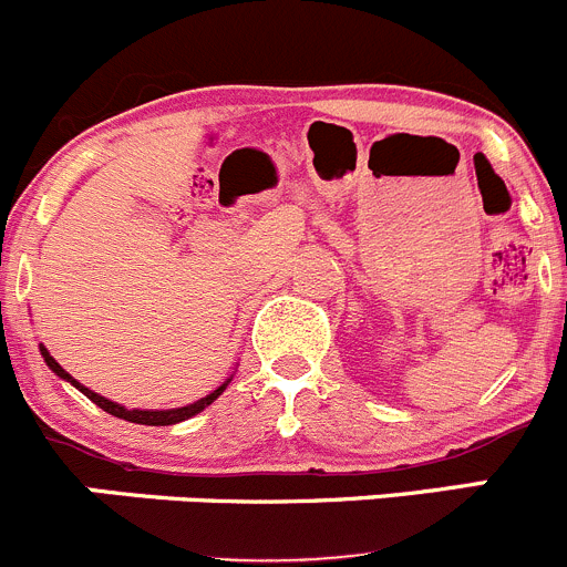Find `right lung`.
<instances>
[{
    "instance_id": "1",
    "label": "right lung",
    "mask_w": 567,
    "mask_h": 567,
    "mask_svg": "<svg viewBox=\"0 0 567 567\" xmlns=\"http://www.w3.org/2000/svg\"><path fill=\"white\" fill-rule=\"evenodd\" d=\"M41 355H43V361H47V367L52 369L54 374H58V378H63L65 383H71L74 385V389H80L82 394L87 396V400L91 402H95V405L101 408V411H106L110 413V416H117V419H126V422H134V424H151V427H167V424H178V422H184V419H193V416H198L200 411H204V408H209L212 402L217 400V396L223 394V391H226V385L231 383V380H226V383L223 385H217L215 391H212V394H206V396H200L198 402H193V405H184V408H171V411H140V408H123V405H117V402H112V400H106V396H101V394H95V391H91V389H85V385L80 383V380H74L71 378L69 372H65L63 367H60L58 361H54L52 355H49V350L47 347L41 344Z\"/></svg>"
}]
</instances>
